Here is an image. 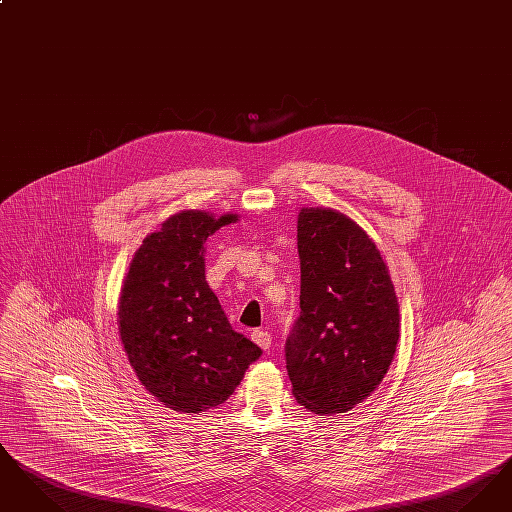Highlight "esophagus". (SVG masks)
I'll list each match as a JSON object with an SVG mask.
<instances>
[{
	"instance_id": "34e87169",
	"label": "esophagus",
	"mask_w": 512,
	"mask_h": 512,
	"mask_svg": "<svg viewBox=\"0 0 512 512\" xmlns=\"http://www.w3.org/2000/svg\"><path fill=\"white\" fill-rule=\"evenodd\" d=\"M251 340L255 341L259 347L268 349L270 343H272V336H270V332H267V330H253L251 332Z\"/></svg>"
}]
</instances>
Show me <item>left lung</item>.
<instances>
[{
	"label": "left lung",
	"mask_w": 512,
	"mask_h": 512,
	"mask_svg": "<svg viewBox=\"0 0 512 512\" xmlns=\"http://www.w3.org/2000/svg\"><path fill=\"white\" fill-rule=\"evenodd\" d=\"M299 317L286 340L293 397L315 414L347 413L380 386L399 340L390 272L365 230L334 209L303 207Z\"/></svg>",
	"instance_id": "obj_1"
}]
</instances>
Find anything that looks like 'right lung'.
<instances>
[{
    "mask_svg": "<svg viewBox=\"0 0 512 512\" xmlns=\"http://www.w3.org/2000/svg\"><path fill=\"white\" fill-rule=\"evenodd\" d=\"M236 215L180 211L149 234L122 282L119 334L146 390L176 413L222 405L261 357L205 280V242Z\"/></svg>",
    "mask_w": 512,
    "mask_h": 512,
    "instance_id": "add662e5",
    "label": "right lung"
}]
</instances>
